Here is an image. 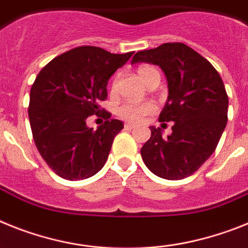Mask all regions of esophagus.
Returning <instances> with one entry per match:
<instances>
[{
    "label": "esophagus",
    "mask_w": 248,
    "mask_h": 248,
    "mask_svg": "<svg viewBox=\"0 0 248 248\" xmlns=\"http://www.w3.org/2000/svg\"><path fill=\"white\" fill-rule=\"evenodd\" d=\"M133 128H136V124H124V130H133Z\"/></svg>",
    "instance_id": "1"
}]
</instances>
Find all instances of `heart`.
Returning a JSON list of instances; mask_svg holds the SVG:
<instances>
[{
	"label": "heart",
	"mask_w": 248,
	"mask_h": 248,
	"mask_svg": "<svg viewBox=\"0 0 248 248\" xmlns=\"http://www.w3.org/2000/svg\"><path fill=\"white\" fill-rule=\"evenodd\" d=\"M137 75L140 78L148 85L154 78H160V72L155 66L151 64H142L137 68ZM116 82L117 78L113 79L112 82V90L116 88ZM156 105L152 101H143V102H137V101H124L118 105L117 107V115L121 118L130 122H140L142 121L146 116L151 115L156 111Z\"/></svg>",
	"instance_id": "obj_1"
}]
</instances>
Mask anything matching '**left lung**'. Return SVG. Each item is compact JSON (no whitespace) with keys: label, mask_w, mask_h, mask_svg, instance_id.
<instances>
[{"label":"left lung","mask_w":248,"mask_h":248,"mask_svg":"<svg viewBox=\"0 0 248 248\" xmlns=\"http://www.w3.org/2000/svg\"><path fill=\"white\" fill-rule=\"evenodd\" d=\"M160 66L169 82V100L158 121L172 123V133L150 127L151 137L141 148L152 173L166 180L188 177L214 154L227 124L228 96L216 68L182 42H169L140 51L132 63Z\"/></svg>","instance_id":"obj_1"}]
</instances>
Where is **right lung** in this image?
<instances>
[{
	"label": "right lung",
	"instance_id": "obj_1",
	"mask_svg": "<svg viewBox=\"0 0 248 248\" xmlns=\"http://www.w3.org/2000/svg\"><path fill=\"white\" fill-rule=\"evenodd\" d=\"M133 52L116 55L101 47L79 46L57 56L36 76L30 92L29 118L38 152L56 175L79 181L106 163L112 142L124 128L101 107L107 82ZM107 120L97 130L87 117Z\"/></svg>",
	"mask_w": 248,
	"mask_h": 248
}]
</instances>
